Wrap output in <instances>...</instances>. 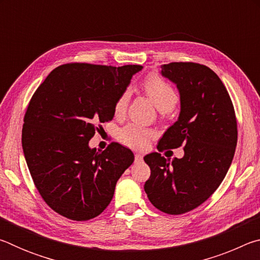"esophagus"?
Here are the masks:
<instances>
[{
  "instance_id": "esophagus-1",
  "label": "esophagus",
  "mask_w": 260,
  "mask_h": 260,
  "mask_svg": "<svg viewBox=\"0 0 260 260\" xmlns=\"http://www.w3.org/2000/svg\"><path fill=\"white\" fill-rule=\"evenodd\" d=\"M142 158H143V156L141 155V153H135V160L136 161H141V160H142Z\"/></svg>"
}]
</instances>
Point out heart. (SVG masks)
I'll use <instances>...</instances> for the list:
<instances>
[{
    "mask_svg": "<svg viewBox=\"0 0 260 260\" xmlns=\"http://www.w3.org/2000/svg\"><path fill=\"white\" fill-rule=\"evenodd\" d=\"M142 90L147 95V98L153 103V105L161 112L171 111L175 107V104L178 103V94L174 90V88L169 82L165 81L164 79L156 76V74H150V76L144 79V81L142 82ZM129 100V89H125L118 96L113 107V112L116 114V117L124 116ZM151 138V131L135 124L124 126L117 134V139L120 143L134 149L143 148Z\"/></svg>",
    "mask_w": 260,
    "mask_h": 260,
    "instance_id": "1",
    "label": "heart"
}]
</instances>
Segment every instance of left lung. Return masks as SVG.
I'll return each instance as SVG.
<instances>
[{
    "label": "left lung",
    "instance_id": "1",
    "mask_svg": "<svg viewBox=\"0 0 260 260\" xmlns=\"http://www.w3.org/2000/svg\"><path fill=\"white\" fill-rule=\"evenodd\" d=\"M161 76L177 85L181 110L158 142V151L183 147L172 161L160 153L144 157L151 174L146 190L167 214L189 212L209 199L225 179L237 143L234 107L222 81L210 68L191 61L161 65Z\"/></svg>",
    "mask_w": 260,
    "mask_h": 260
}]
</instances>
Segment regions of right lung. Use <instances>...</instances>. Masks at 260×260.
<instances>
[{
  "label": "right lung",
  "mask_w": 260,
  "mask_h": 260,
  "mask_svg": "<svg viewBox=\"0 0 260 260\" xmlns=\"http://www.w3.org/2000/svg\"><path fill=\"white\" fill-rule=\"evenodd\" d=\"M142 69L64 64L35 90L24 117L21 144L35 187L55 212L85 221L110 204L134 155L117 142L103 151L88 143L99 124L112 119L118 96Z\"/></svg>",
  "instance_id": "1"
}]
</instances>
